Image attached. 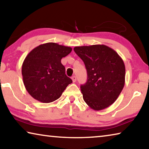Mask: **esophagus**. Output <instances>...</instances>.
Segmentation results:
<instances>
[{
  "label": "esophagus",
  "instance_id": "1",
  "mask_svg": "<svg viewBox=\"0 0 149 149\" xmlns=\"http://www.w3.org/2000/svg\"><path fill=\"white\" fill-rule=\"evenodd\" d=\"M72 81H73V82H75L76 81V80H77V77H76V76H73L72 77Z\"/></svg>",
  "mask_w": 149,
  "mask_h": 149
}]
</instances>
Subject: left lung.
<instances>
[{"label":"left lung","instance_id":"left-lung-1","mask_svg":"<svg viewBox=\"0 0 149 149\" xmlns=\"http://www.w3.org/2000/svg\"><path fill=\"white\" fill-rule=\"evenodd\" d=\"M74 49L87 70V80L80 87L85 102L95 111L109 107L125 86L123 60L114 49L103 44L76 46Z\"/></svg>","mask_w":149,"mask_h":149}]
</instances>
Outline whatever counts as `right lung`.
Segmentation results:
<instances>
[{"label": "right lung", "instance_id": "obj_1", "mask_svg": "<svg viewBox=\"0 0 149 149\" xmlns=\"http://www.w3.org/2000/svg\"><path fill=\"white\" fill-rule=\"evenodd\" d=\"M72 50L71 47L48 42L28 54L22 63V75L25 88L33 98L42 103L53 102L72 83L61 63Z\"/></svg>", "mask_w": 149, "mask_h": 149}]
</instances>
